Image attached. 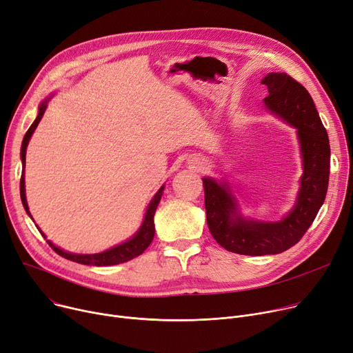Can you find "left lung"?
Returning a JSON list of instances; mask_svg holds the SVG:
<instances>
[{
  "label": "left lung",
  "mask_w": 353,
  "mask_h": 353,
  "mask_svg": "<svg viewBox=\"0 0 353 353\" xmlns=\"http://www.w3.org/2000/svg\"><path fill=\"white\" fill-rule=\"evenodd\" d=\"M262 84L265 105L298 132L303 175L294 210L278 222L245 219L226 182L202 178L211 235L226 251L251 256L281 254L301 241L325 201L330 163L327 132L305 87L285 72L268 74Z\"/></svg>",
  "instance_id": "8db88e82"
}]
</instances>
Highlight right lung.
Listing matches in <instances>:
<instances>
[{"mask_svg": "<svg viewBox=\"0 0 353 353\" xmlns=\"http://www.w3.org/2000/svg\"><path fill=\"white\" fill-rule=\"evenodd\" d=\"M50 101V97L41 103L39 110H38V115L35 118V121L32 122V125L28 128L24 139H23V145H21V161H23V175H21V181H19V194H21V201H23L24 208L27 211V214L31 216L30 210H28V203H27V198H26V179H24V168H26V154H27V147L30 138L32 135V132L35 131L38 122L43 118L46 110H47V102ZM162 191H163V185L159 188V191L155 194V196L152 198V201L148 205L147 214H145L143 222L141 225V228L138 230V232L128 241H125L123 243L111 248L108 251H103L101 254H91V255H79V254H70L62 251L61 248L55 246L51 241H47L48 245L52 248V250L62 258L70 259L72 262L77 263H82V265H95V266H108V265H118V263H123L127 261H131L137 256H139L147 248L150 246V243L154 239L155 235V226H154V215L155 211L158 208V203L161 201L162 196ZM32 218V216H31ZM41 232V231H39ZM46 238V235L41 232Z\"/></svg>", "mask_w": 353, "mask_h": 353, "instance_id": "add662e5", "label": "right lung"}]
</instances>
